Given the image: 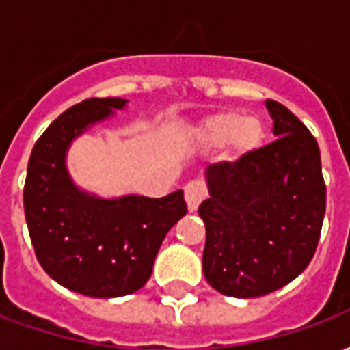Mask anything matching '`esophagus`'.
<instances>
[{
    "label": "esophagus",
    "instance_id": "34e87169",
    "mask_svg": "<svg viewBox=\"0 0 350 350\" xmlns=\"http://www.w3.org/2000/svg\"><path fill=\"white\" fill-rule=\"evenodd\" d=\"M206 198V185L200 180H193L185 185V202L189 212H195L198 204Z\"/></svg>",
    "mask_w": 350,
    "mask_h": 350
}]
</instances>
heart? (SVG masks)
Listing matches in <instances>:
<instances>
[{
	"label": "heart",
	"instance_id": "1",
	"mask_svg": "<svg viewBox=\"0 0 350 350\" xmlns=\"http://www.w3.org/2000/svg\"><path fill=\"white\" fill-rule=\"evenodd\" d=\"M266 137V125L257 116H243L236 110H223L206 118L197 129L200 144L208 148L227 142L230 159H243L260 148Z\"/></svg>",
	"mask_w": 350,
	"mask_h": 350
}]
</instances>
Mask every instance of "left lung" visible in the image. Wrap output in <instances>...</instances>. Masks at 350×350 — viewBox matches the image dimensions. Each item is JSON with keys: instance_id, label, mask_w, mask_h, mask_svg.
Segmentation results:
<instances>
[{"instance_id": "8db88e82", "label": "left lung", "mask_w": 350, "mask_h": 350, "mask_svg": "<svg viewBox=\"0 0 350 350\" xmlns=\"http://www.w3.org/2000/svg\"><path fill=\"white\" fill-rule=\"evenodd\" d=\"M266 108L278 138L206 168L210 198L198 206L204 278L234 298L266 296L298 278L315 255L326 210L315 137L278 100Z\"/></svg>"}]
</instances>
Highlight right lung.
<instances>
[{
  "label": "right lung",
  "mask_w": 350,
  "mask_h": 350,
  "mask_svg": "<svg viewBox=\"0 0 350 350\" xmlns=\"http://www.w3.org/2000/svg\"><path fill=\"white\" fill-rule=\"evenodd\" d=\"M125 99H86L67 108L35 142L27 163L24 212L37 260L69 291L116 298L137 293L170 228L187 213L183 191L163 198H97L75 187L65 152Z\"/></svg>",
  "instance_id": "1"
}]
</instances>
